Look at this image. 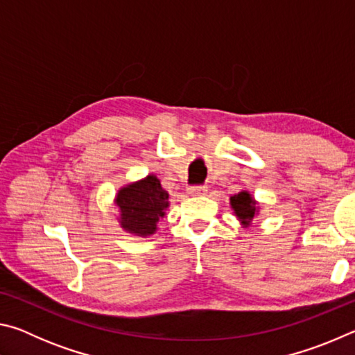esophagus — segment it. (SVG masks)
Masks as SVG:
<instances>
[{
  "label": "esophagus",
  "mask_w": 355,
  "mask_h": 355,
  "mask_svg": "<svg viewBox=\"0 0 355 355\" xmlns=\"http://www.w3.org/2000/svg\"><path fill=\"white\" fill-rule=\"evenodd\" d=\"M207 186H203V184H196V186H191V188L188 189V194H191V196H203V194H207Z\"/></svg>",
  "instance_id": "obj_1"
}]
</instances>
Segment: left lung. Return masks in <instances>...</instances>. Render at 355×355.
I'll use <instances>...</instances> for the list:
<instances>
[{
	"mask_svg": "<svg viewBox=\"0 0 355 355\" xmlns=\"http://www.w3.org/2000/svg\"><path fill=\"white\" fill-rule=\"evenodd\" d=\"M230 203H232V208L235 209L239 220H241L244 225H249V222L254 219V216L257 213L255 202L250 197L249 192L243 191L239 192V194L233 196L230 199Z\"/></svg>",
	"mask_w": 355,
	"mask_h": 355,
	"instance_id": "obj_1",
	"label": "left lung"
}]
</instances>
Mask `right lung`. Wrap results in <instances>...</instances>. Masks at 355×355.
Masks as SVG:
<instances>
[{
	"label": "right lung",
	"mask_w": 355,
	"mask_h": 355,
	"mask_svg": "<svg viewBox=\"0 0 355 355\" xmlns=\"http://www.w3.org/2000/svg\"><path fill=\"white\" fill-rule=\"evenodd\" d=\"M169 194L161 188L159 180L148 175L141 182L120 189L116 203L122 216V227L136 235H152L159 218L169 207Z\"/></svg>",
	"instance_id": "1"
}]
</instances>
